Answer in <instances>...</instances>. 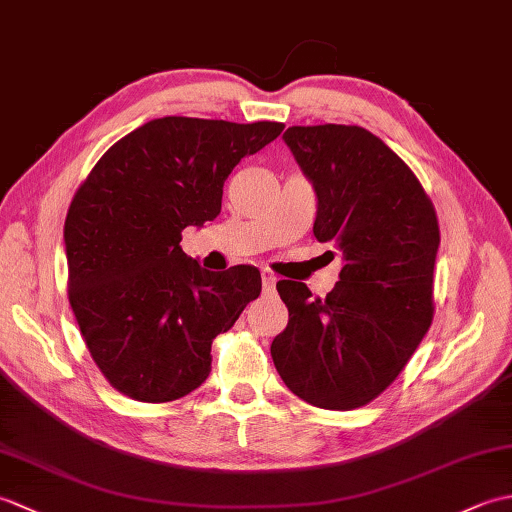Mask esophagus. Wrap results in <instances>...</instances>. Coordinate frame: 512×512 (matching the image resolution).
Returning <instances> with one entry per match:
<instances>
[{
    "mask_svg": "<svg viewBox=\"0 0 512 512\" xmlns=\"http://www.w3.org/2000/svg\"><path fill=\"white\" fill-rule=\"evenodd\" d=\"M275 281H277V277L270 273V270H262V284H264L266 292H275Z\"/></svg>",
    "mask_w": 512,
    "mask_h": 512,
    "instance_id": "1",
    "label": "esophagus"
}]
</instances>
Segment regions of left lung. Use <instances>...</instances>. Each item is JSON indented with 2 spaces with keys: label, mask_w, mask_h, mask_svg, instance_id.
Returning <instances> with one entry per match:
<instances>
[{
  "label": "left lung",
  "mask_w": 512,
  "mask_h": 512,
  "mask_svg": "<svg viewBox=\"0 0 512 512\" xmlns=\"http://www.w3.org/2000/svg\"><path fill=\"white\" fill-rule=\"evenodd\" d=\"M286 145L314 193V237L343 253L325 299L279 281L286 330L270 354L286 387L321 409L347 411L383 394L433 321L436 209L413 171L356 125L288 127Z\"/></svg>",
  "instance_id": "obj_1"
}]
</instances>
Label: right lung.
Listing matches in <instances>:
<instances>
[{"instance_id": "obj_1", "label": "right lung", "mask_w": 512, "mask_h": 512, "mask_svg": "<svg viewBox=\"0 0 512 512\" xmlns=\"http://www.w3.org/2000/svg\"><path fill=\"white\" fill-rule=\"evenodd\" d=\"M273 121L165 116L118 140L74 193L63 239L83 341L123 396L169 402L211 372V343L262 292L253 266L211 273L180 246L215 220L228 173L281 134Z\"/></svg>"}]
</instances>
